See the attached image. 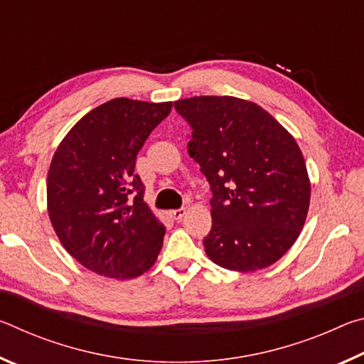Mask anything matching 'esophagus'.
<instances>
[{
	"label": "esophagus",
	"instance_id": "1",
	"mask_svg": "<svg viewBox=\"0 0 364 364\" xmlns=\"http://www.w3.org/2000/svg\"><path fill=\"white\" fill-rule=\"evenodd\" d=\"M184 215H186V208H176V210L170 212V217L176 221H181Z\"/></svg>",
	"mask_w": 364,
	"mask_h": 364
}]
</instances>
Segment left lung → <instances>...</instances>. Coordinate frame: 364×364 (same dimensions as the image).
I'll use <instances>...</instances> for the list:
<instances>
[{
    "instance_id": "obj_1",
    "label": "left lung",
    "mask_w": 364,
    "mask_h": 364,
    "mask_svg": "<svg viewBox=\"0 0 364 364\" xmlns=\"http://www.w3.org/2000/svg\"><path fill=\"white\" fill-rule=\"evenodd\" d=\"M193 128L189 156L213 197L205 254L218 267L249 273L292 247L305 225L311 186L297 141L255 102L194 96L175 102Z\"/></svg>"
}]
</instances>
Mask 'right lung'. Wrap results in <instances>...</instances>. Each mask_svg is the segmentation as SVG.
I'll use <instances>...</instances> for the list:
<instances>
[{
  "instance_id": "1",
  "label": "right lung",
  "mask_w": 364,
  "mask_h": 364,
  "mask_svg": "<svg viewBox=\"0 0 364 364\" xmlns=\"http://www.w3.org/2000/svg\"><path fill=\"white\" fill-rule=\"evenodd\" d=\"M171 106L115 97L83 115L54 152L49 220L64 249L96 274L133 279L157 260L165 226L144 202L134 165Z\"/></svg>"
}]
</instances>
